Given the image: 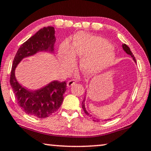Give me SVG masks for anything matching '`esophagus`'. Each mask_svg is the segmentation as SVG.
<instances>
[{
	"label": "esophagus",
	"mask_w": 151,
	"mask_h": 151,
	"mask_svg": "<svg viewBox=\"0 0 151 151\" xmlns=\"http://www.w3.org/2000/svg\"><path fill=\"white\" fill-rule=\"evenodd\" d=\"M76 82V81L75 79H71V80H69L67 82V86L68 87H70V86H73L74 84Z\"/></svg>",
	"instance_id": "34e87169"
}]
</instances>
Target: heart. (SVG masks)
I'll use <instances>...</instances> for the list:
<instances>
[{
  "mask_svg": "<svg viewBox=\"0 0 151 151\" xmlns=\"http://www.w3.org/2000/svg\"><path fill=\"white\" fill-rule=\"evenodd\" d=\"M71 50L76 58H82L80 68L86 75H92L103 70L115 56L114 49L109 42L103 37L84 33H78L73 37ZM59 55L65 66L70 68L74 65L75 59L66 43L60 46Z\"/></svg>",
  "mask_w": 151,
  "mask_h": 151,
  "instance_id": "obj_1",
  "label": "heart"
}]
</instances>
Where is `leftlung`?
<instances>
[{
    "instance_id": "left-lung-1",
    "label": "left lung",
    "mask_w": 151,
    "mask_h": 151,
    "mask_svg": "<svg viewBox=\"0 0 151 151\" xmlns=\"http://www.w3.org/2000/svg\"><path fill=\"white\" fill-rule=\"evenodd\" d=\"M122 48H123V50H124V51L126 52L127 54L129 55H131V57H132L133 60L135 61V62H136V60H135V58L134 55H133V54L132 53V52L131 51L130 48H129V46H127V44H122ZM85 100H86V97L84 98V99H83V102H82V108H83V109L84 112H85V113H86V115L89 116H90V117H92V120H93V121H94V122H99V120H98V119H96V118L93 117V116H92V115H90V114H89L88 112L86 111V107H85ZM107 120H109V119H108ZM106 121H107V120H106Z\"/></svg>"
}]
</instances>
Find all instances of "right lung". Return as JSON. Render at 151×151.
Returning <instances> with one entry per match:
<instances>
[{
  "label": "right lung",
  "instance_id": "add662e5",
  "mask_svg": "<svg viewBox=\"0 0 151 151\" xmlns=\"http://www.w3.org/2000/svg\"><path fill=\"white\" fill-rule=\"evenodd\" d=\"M55 28L44 27L24 42L15 55L13 61L10 84L18 105L25 113L33 117L45 118L55 113L63 103V94L66 90V82L54 81L36 91H29L17 81L15 69L24 57L38 51H54Z\"/></svg>",
  "mask_w": 151,
  "mask_h": 151
}]
</instances>
